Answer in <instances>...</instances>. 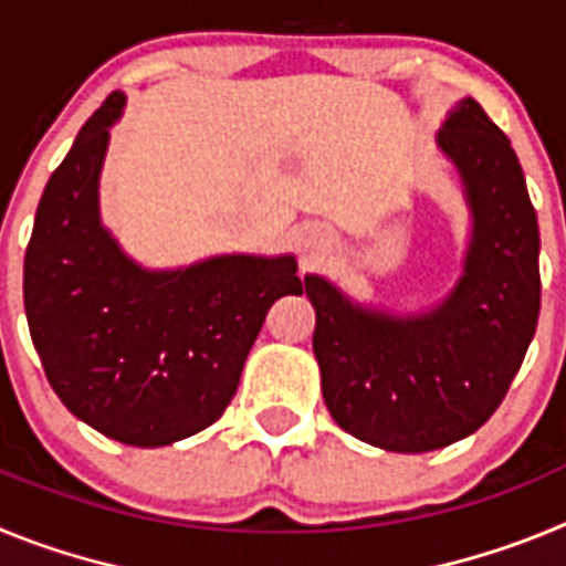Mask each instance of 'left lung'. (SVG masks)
Wrapping results in <instances>:
<instances>
[{
    "label": "left lung",
    "instance_id": "1",
    "mask_svg": "<svg viewBox=\"0 0 566 566\" xmlns=\"http://www.w3.org/2000/svg\"><path fill=\"white\" fill-rule=\"evenodd\" d=\"M437 147L470 209L462 274L442 303L394 314L306 274L328 413L345 433L394 453L439 451L479 431L522 368L542 306L536 209L507 135L462 98Z\"/></svg>",
    "mask_w": 566,
    "mask_h": 566
}]
</instances>
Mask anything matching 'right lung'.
<instances>
[{"instance_id":"obj_1","label":"right lung","mask_w":566,"mask_h":566,"mask_svg":"<svg viewBox=\"0 0 566 566\" xmlns=\"http://www.w3.org/2000/svg\"><path fill=\"white\" fill-rule=\"evenodd\" d=\"M113 93L50 175L24 252V314L67 411L115 442L161 448L221 419L274 300L303 294L294 254L144 269L98 212Z\"/></svg>"}]
</instances>
